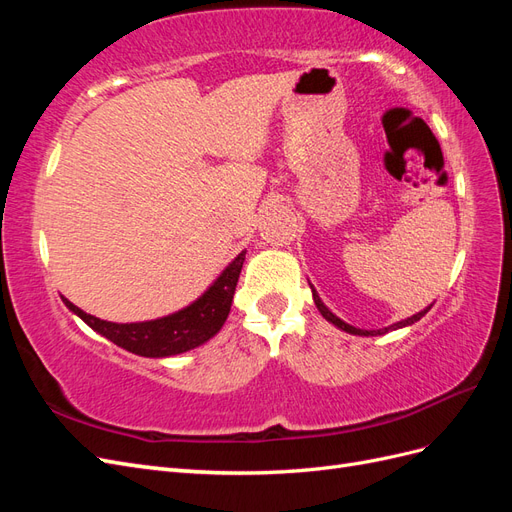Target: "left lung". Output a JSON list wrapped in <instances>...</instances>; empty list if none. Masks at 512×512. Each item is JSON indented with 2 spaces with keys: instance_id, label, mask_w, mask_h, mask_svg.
Returning <instances> with one entry per match:
<instances>
[{
  "instance_id": "1",
  "label": "left lung",
  "mask_w": 512,
  "mask_h": 512,
  "mask_svg": "<svg viewBox=\"0 0 512 512\" xmlns=\"http://www.w3.org/2000/svg\"><path fill=\"white\" fill-rule=\"evenodd\" d=\"M312 294H314V303H316V307H318V312L322 314V318H327L331 324H335L337 329H342V331H346V333H350V335H365V337H369V335H384V333H389V331H397V329L410 327V324H414V322L421 320V318L429 312V309H431V305H429L427 309H423V312H418V314H414V316H410V318H406V320H399V322L391 324V327L376 329V331H365V329H356V327H352V324L344 322L342 318H337V316L331 312V309L320 301V297H318V292L314 290V286H312Z\"/></svg>"
}]
</instances>
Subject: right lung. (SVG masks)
I'll use <instances>...</instances> for the list:
<instances>
[{"instance_id":"obj_1","label":"right lung","mask_w":512,"mask_h":512,"mask_svg":"<svg viewBox=\"0 0 512 512\" xmlns=\"http://www.w3.org/2000/svg\"><path fill=\"white\" fill-rule=\"evenodd\" d=\"M243 260L245 252H241L232 260L220 273L218 280L200 294L194 303L179 309L175 314H168L156 320L126 324L108 322L83 312L81 307H76L66 297H61V301H64L70 312L79 316L87 327H91L102 337L111 339L119 348L138 356H149V359H164V356H175L203 346L213 335L220 333L230 312L232 294H235L239 282Z\"/></svg>"}]
</instances>
